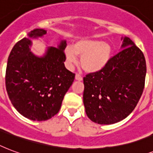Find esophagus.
<instances>
[{
  "instance_id": "1",
  "label": "esophagus",
  "mask_w": 153,
  "mask_h": 153,
  "mask_svg": "<svg viewBox=\"0 0 153 153\" xmlns=\"http://www.w3.org/2000/svg\"><path fill=\"white\" fill-rule=\"evenodd\" d=\"M75 79L76 80H79V81H80V80H83V77L81 76L80 75V74H78V73H76L75 75Z\"/></svg>"
}]
</instances>
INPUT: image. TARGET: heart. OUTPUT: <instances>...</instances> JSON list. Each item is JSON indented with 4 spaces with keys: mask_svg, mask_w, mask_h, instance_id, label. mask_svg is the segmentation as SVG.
I'll return each mask as SVG.
<instances>
[{
    "mask_svg": "<svg viewBox=\"0 0 153 153\" xmlns=\"http://www.w3.org/2000/svg\"><path fill=\"white\" fill-rule=\"evenodd\" d=\"M112 48L108 43L95 39H81L65 49L66 60L75 64L80 57V66L88 73H97L105 68L112 56Z\"/></svg>",
    "mask_w": 153,
    "mask_h": 153,
    "instance_id": "1",
    "label": "heart"
}]
</instances>
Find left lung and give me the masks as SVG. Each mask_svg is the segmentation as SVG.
<instances>
[{
    "label": "left lung",
    "instance_id": "8db88e82",
    "mask_svg": "<svg viewBox=\"0 0 153 153\" xmlns=\"http://www.w3.org/2000/svg\"><path fill=\"white\" fill-rule=\"evenodd\" d=\"M122 50L105 68L84 77L83 101L88 117L99 125H112L133 111L144 88L146 61L142 51L125 36Z\"/></svg>",
    "mask_w": 153,
    "mask_h": 153
}]
</instances>
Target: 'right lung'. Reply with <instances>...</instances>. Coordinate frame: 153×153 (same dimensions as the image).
<instances>
[{
	"label": "right lung",
	"mask_w": 153,
	"mask_h": 153,
	"mask_svg": "<svg viewBox=\"0 0 153 153\" xmlns=\"http://www.w3.org/2000/svg\"><path fill=\"white\" fill-rule=\"evenodd\" d=\"M47 33L36 28L13 46L5 73V86L14 108L26 118L42 121L60 110L64 97L73 84L75 74L65 66L66 41L48 47L43 56L30 52L32 38Z\"/></svg>",
	"instance_id": "add662e5"
}]
</instances>
